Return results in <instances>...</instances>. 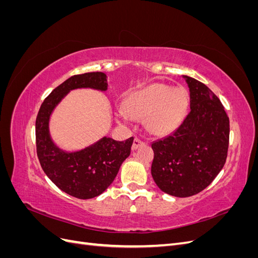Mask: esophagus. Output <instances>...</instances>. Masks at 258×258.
I'll list each match as a JSON object with an SVG mask.
<instances>
[{
	"label": "esophagus",
	"mask_w": 258,
	"mask_h": 258,
	"mask_svg": "<svg viewBox=\"0 0 258 258\" xmlns=\"http://www.w3.org/2000/svg\"><path fill=\"white\" fill-rule=\"evenodd\" d=\"M144 144H145V143L142 141V140H140V139L136 138V139L134 140V143H132V146H131L132 151L138 150V148H139L140 146H142V145H144Z\"/></svg>",
	"instance_id": "obj_1"
}]
</instances>
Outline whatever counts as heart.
<instances>
[{"instance_id":"obj_1","label":"heart","mask_w":258,"mask_h":258,"mask_svg":"<svg viewBox=\"0 0 258 258\" xmlns=\"http://www.w3.org/2000/svg\"><path fill=\"white\" fill-rule=\"evenodd\" d=\"M187 107L188 98L183 89L155 83L131 92L124 101V113H119V117L145 118V126L151 134L165 136L182 123Z\"/></svg>"}]
</instances>
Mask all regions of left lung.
I'll return each instance as SVG.
<instances>
[{
  "mask_svg": "<svg viewBox=\"0 0 258 258\" xmlns=\"http://www.w3.org/2000/svg\"><path fill=\"white\" fill-rule=\"evenodd\" d=\"M189 88L190 111L172 135L152 143V176L174 197L194 196L223 169L229 143V118L205 84L183 75Z\"/></svg>",
  "mask_w": 258,
  "mask_h": 258,
  "instance_id": "8db88e82",
  "label": "left lung"
}]
</instances>
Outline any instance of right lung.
Returning a JSON list of instances; mask_svg holds the SVG:
<instances>
[{
	"label": "right lung",
	"instance_id": "obj_1",
	"mask_svg": "<svg viewBox=\"0 0 258 258\" xmlns=\"http://www.w3.org/2000/svg\"><path fill=\"white\" fill-rule=\"evenodd\" d=\"M81 88L107 90L106 75L102 72L74 75L50 92L36 117V153L45 174L58 188L75 198L91 199L113 183L121 163L129 157L134 138L115 141L103 137L75 152H67L54 144L49 132L51 113L70 91Z\"/></svg>",
	"mask_w": 258,
	"mask_h": 258
}]
</instances>
